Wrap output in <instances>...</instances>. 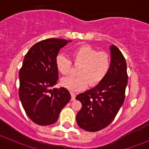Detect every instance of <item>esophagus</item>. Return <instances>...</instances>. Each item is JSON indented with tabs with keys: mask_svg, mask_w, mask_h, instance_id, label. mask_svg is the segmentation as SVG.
<instances>
[{
	"mask_svg": "<svg viewBox=\"0 0 149 149\" xmlns=\"http://www.w3.org/2000/svg\"><path fill=\"white\" fill-rule=\"evenodd\" d=\"M70 95H71V100H75V99H76V94L73 92H70Z\"/></svg>",
	"mask_w": 149,
	"mask_h": 149,
	"instance_id": "esophagus-1",
	"label": "esophagus"
}]
</instances>
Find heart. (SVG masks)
Returning a JSON list of instances; mask_svg holds the SVG:
<instances>
[{"label": "heart", "instance_id": "obj_1", "mask_svg": "<svg viewBox=\"0 0 149 149\" xmlns=\"http://www.w3.org/2000/svg\"><path fill=\"white\" fill-rule=\"evenodd\" d=\"M75 65H79L76 76L64 78L61 84L71 91L85 89L89 84L95 86L101 83L110 69L111 61L109 54L98 52L89 45H82L73 49L70 53ZM55 65L58 71L63 76L70 73L72 63L62 54L57 55Z\"/></svg>", "mask_w": 149, "mask_h": 149}]
</instances>
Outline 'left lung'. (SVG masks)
Segmentation results:
<instances>
[{"label": "left lung", "instance_id": "1", "mask_svg": "<svg viewBox=\"0 0 149 149\" xmlns=\"http://www.w3.org/2000/svg\"><path fill=\"white\" fill-rule=\"evenodd\" d=\"M110 52V69L105 79L76 98L82 104L76 121L81 128L87 131H99L109 125L124 102L128 79L127 64L116 46H111Z\"/></svg>", "mask_w": 149, "mask_h": 149}]
</instances>
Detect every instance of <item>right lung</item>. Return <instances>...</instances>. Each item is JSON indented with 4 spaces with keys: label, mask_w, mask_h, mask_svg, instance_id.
<instances>
[{
    "label": "right lung",
    "mask_w": 149,
    "mask_h": 149,
    "mask_svg": "<svg viewBox=\"0 0 149 149\" xmlns=\"http://www.w3.org/2000/svg\"><path fill=\"white\" fill-rule=\"evenodd\" d=\"M70 40L49 38L31 47L19 70V95L27 116L39 125L58 120L61 109L70 100L64 87L51 89L58 80L55 58Z\"/></svg>",
    "instance_id": "add662e5"
}]
</instances>
